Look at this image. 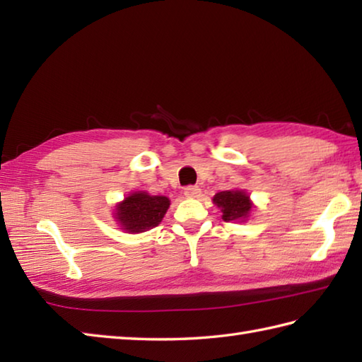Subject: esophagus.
<instances>
[{
    "label": "esophagus",
    "mask_w": 362,
    "mask_h": 362,
    "mask_svg": "<svg viewBox=\"0 0 362 362\" xmlns=\"http://www.w3.org/2000/svg\"><path fill=\"white\" fill-rule=\"evenodd\" d=\"M183 194H185L188 199H196V197H199V194H201V188L199 187H187L185 191H183Z\"/></svg>",
    "instance_id": "esophagus-1"
}]
</instances>
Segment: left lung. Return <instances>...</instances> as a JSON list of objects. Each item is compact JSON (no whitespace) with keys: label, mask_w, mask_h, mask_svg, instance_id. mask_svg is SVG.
<instances>
[{"label":"left lung","mask_w":362,"mask_h":362,"mask_svg":"<svg viewBox=\"0 0 362 362\" xmlns=\"http://www.w3.org/2000/svg\"><path fill=\"white\" fill-rule=\"evenodd\" d=\"M211 201L221 210L226 223H245L254 210L251 197L245 189L219 191Z\"/></svg>","instance_id":"obj_1"}]
</instances>
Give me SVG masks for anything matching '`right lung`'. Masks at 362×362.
Instances as JSON below:
<instances>
[{
	"label": "right lung",
	"mask_w": 362,
	"mask_h": 362,
	"mask_svg": "<svg viewBox=\"0 0 362 362\" xmlns=\"http://www.w3.org/2000/svg\"><path fill=\"white\" fill-rule=\"evenodd\" d=\"M171 201L166 196H152L147 191H133L116 204L112 216L127 233L151 230L161 223Z\"/></svg>",
	"instance_id": "right-lung-1"
}]
</instances>
